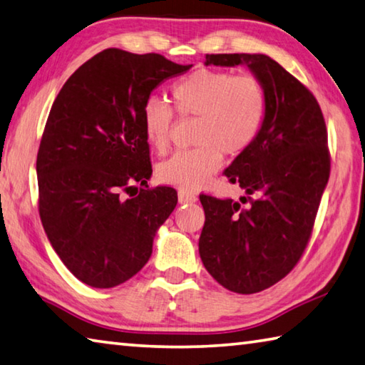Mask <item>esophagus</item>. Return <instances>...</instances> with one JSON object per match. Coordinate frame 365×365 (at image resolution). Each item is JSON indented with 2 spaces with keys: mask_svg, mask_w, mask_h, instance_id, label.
I'll return each instance as SVG.
<instances>
[{
  "mask_svg": "<svg viewBox=\"0 0 365 365\" xmlns=\"http://www.w3.org/2000/svg\"><path fill=\"white\" fill-rule=\"evenodd\" d=\"M197 201V196L193 193H188V191H178V202L180 204H190Z\"/></svg>",
  "mask_w": 365,
  "mask_h": 365,
  "instance_id": "obj_1",
  "label": "esophagus"
}]
</instances>
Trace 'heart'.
<instances>
[{
    "instance_id": "obj_1",
    "label": "heart",
    "mask_w": 365,
    "mask_h": 365,
    "mask_svg": "<svg viewBox=\"0 0 365 365\" xmlns=\"http://www.w3.org/2000/svg\"><path fill=\"white\" fill-rule=\"evenodd\" d=\"M175 110L182 118L197 119L196 148L175 153L158 165L163 183L197 190L220 169L223 155L236 158L254 145L268 113V92L255 75H235L225 70L201 68L172 88ZM175 111L151 96L142 107L145 137L151 147H169Z\"/></svg>"
}]
</instances>
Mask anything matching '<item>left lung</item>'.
Here are the masks:
<instances>
[{
  "mask_svg": "<svg viewBox=\"0 0 365 365\" xmlns=\"http://www.w3.org/2000/svg\"><path fill=\"white\" fill-rule=\"evenodd\" d=\"M205 65H246L268 92L260 134L225 170L247 205L200 196L205 269L231 292L257 294L286 277L308 246L330 175L326 121L313 92L268 56L205 54Z\"/></svg>",
  "mask_w": 365,
  "mask_h": 365,
  "instance_id": "left-lung-1",
  "label": "left lung"
}]
</instances>
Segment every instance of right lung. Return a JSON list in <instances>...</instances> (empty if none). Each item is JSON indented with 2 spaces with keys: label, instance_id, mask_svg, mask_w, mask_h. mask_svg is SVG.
<instances>
[{
  "label": "right lung",
  "instance_id": "obj_1",
  "mask_svg": "<svg viewBox=\"0 0 365 365\" xmlns=\"http://www.w3.org/2000/svg\"><path fill=\"white\" fill-rule=\"evenodd\" d=\"M190 68L110 48L73 73L52 103L36 156L38 210L51 246L91 287L137 274L175 209L174 188L147 183L142 107L158 84Z\"/></svg>",
  "mask_w": 365,
  "mask_h": 365
}]
</instances>
